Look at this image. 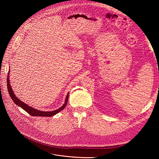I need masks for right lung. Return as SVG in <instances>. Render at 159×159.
<instances>
[{
  "instance_id": "1",
  "label": "right lung",
  "mask_w": 159,
  "mask_h": 159,
  "mask_svg": "<svg viewBox=\"0 0 159 159\" xmlns=\"http://www.w3.org/2000/svg\"><path fill=\"white\" fill-rule=\"evenodd\" d=\"M8 74H9V72H8ZM7 77H8V78H7V87H8V92H9V94H10L11 99L14 101V103H15L16 105H18L19 107H20L21 108H22L24 110L26 111L28 114L32 115V116L51 117V116H53V115H55L57 113H59L60 111H61L63 110L65 108V107L66 106L67 103H68V98H69V93H68V95H67V96H66L64 104L62 105L61 107H60L59 109H57L55 111H39V110H37L34 108H33V107L29 106V105H28L27 104L21 102V101L17 97H16L15 94L14 93L13 91L11 88V84H10V80H9V75H8Z\"/></svg>"
}]
</instances>
